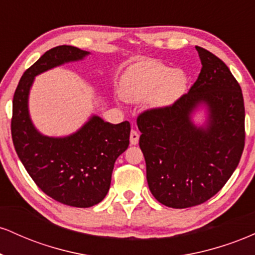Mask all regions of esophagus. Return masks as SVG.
Returning a JSON list of instances; mask_svg holds the SVG:
<instances>
[{
  "label": "esophagus",
  "instance_id": "esophagus-1",
  "mask_svg": "<svg viewBox=\"0 0 255 255\" xmlns=\"http://www.w3.org/2000/svg\"><path fill=\"white\" fill-rule=\"evenodd\" d=\"M129 139H130V144L131 145H136L137 142H139V133H137L136 130L133 129L130 131Z\"/></svg>",
  "mask_w": 255,
  "mask_h": 255
}]
</instances>
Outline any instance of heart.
<instances>
[{
	"mask_svg": "<svg viewBox=\"0 0 255 255\" xmlns=\"http://www.w3.org/2000/svg\"><path fill=\"white\" fill-rule=\"evenodd\" d=\"M187 83V75L181 69H172L159 61H142L126 71L120 92L130 103L141 102L151 95L152 107L165 108L182 97Z\"/></svg>",
	"mask_w": 255,
	"mask_h": 255,
	"instance_id": "obj_1",
	"label": "heart"
}]
</instances>
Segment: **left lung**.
Wrapping results in <instances>:
<instances>
[{"mask_svg":"<svg viewBox=\"0 0 255 255\" xmlns=\"http://www.w3.org/2000/svg\"><path fill=\"white\" fill-rule=\"evenodd\" d=\"M195 48L203 68L189 92L136 120L148 188L172 209L200 205L217 194L238 168L245 147L241 87L223 61ZM199 112L203 119L197 123Z\"/></svg>","mask_w":255,"mask_h":255,"instance_id":"obj_1","label":"left lung"}]
</instances>
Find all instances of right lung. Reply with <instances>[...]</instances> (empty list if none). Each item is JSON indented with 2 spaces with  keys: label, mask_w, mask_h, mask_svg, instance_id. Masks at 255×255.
Masks as SVG:
<instances>
[{
  "label": "right lung",
  "mask_w": 255,
  "mask_h": 255,
  "mask_svg": "<svg viewBox=\"0 0 255 255\" xmlns=\"http://www.w3.org/2000/svg\"><path fill=\"white\" fill-rule=\"evenodd\" d=\"M89 55L72 45L50 49L24 73L13 98L11 137L17 157L46 195L74 207L97 205L108 194L114 164L129 145V122L113 125L91 115L74 133L49 136L32 122L28 98L37 75Z\"/></svg>",
  "instance_id": "add662e5"
}]
</instances>
